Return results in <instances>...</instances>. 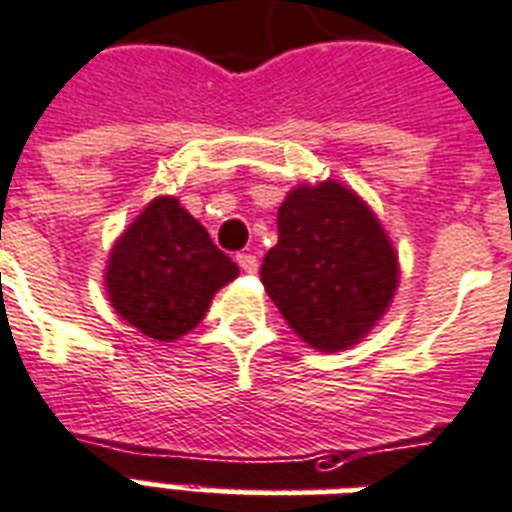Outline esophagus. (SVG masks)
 <instances>
[{"label":"esophagus","instance_id":"esophagus-1","mask_svg":"<svg viewBox=\"0 0 512 512\" xmlns=\"http://www.w3.org/2000/svg\"><path fill=\"white\" fill-rule=\"evenodd\" d=\"M237 264H240V269L248 272V275H256V269H259V259H256L253 253H237Z\"/></svg>","mask_w":512,"mask_h":512}]
</instances>
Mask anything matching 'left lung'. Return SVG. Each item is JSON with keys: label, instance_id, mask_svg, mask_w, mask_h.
<instances>
[{"label": "left lung", "instance_id": "8db88e82", "mask_svg": "<svg viewBox=\"0 0 512 512\" xmlns=\"http://www.w3.org/2000/svg\"><path fill=\"white\" fill-rule=\"evenodd\" d=\"M261 283L310 347L350 350L390 307L398 253L366 202L328 178L288 192Z\"/></svg>", "mask_w": 512, "mask_h": 512}]
</instances>
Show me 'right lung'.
<instances>
[{
	"label": "right lung",
	"instance_id": "add662e5",
	"mask_svg": "<svg viewBox=\"0 0 512 512\" xmlns=\"http://www.w3.org/2000/svg\"><path fill=\"white\" fill-rule=\"evenodd\" d=\"M237 272L176 197H157L114 243L106 291L130 326L157 342H176L205 318L213 293Z\"/></svg>",
	"mask_w": 512,
	"mask_h": 512
}]
</instances>
